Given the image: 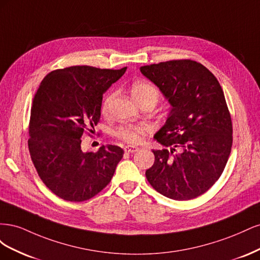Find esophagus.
<instances>
[{
    "label": "esophagus",
    "mask_w": 260,
    "mask_h": 260,
    "mask_svg": "<svg viewBox=\"0 0 260 260\" xmlns=\"http://www.w3.org/2000/svg\"><path fill=\"white\" fill-rule=\"evenodd\" d=\"M124 152L125 153H136L139 151V147L138 146H133V145H127L124 146Z\"/></svg>",
    "instance_id": "esophagus-1"
}]
</instances>
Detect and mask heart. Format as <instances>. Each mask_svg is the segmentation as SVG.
<instances>
[{"instance_id":"heart-1","label":"heart","mask_w":260,"mask_h":260,"mask_svg":"<svg viewBox=\"0 0 260 260\" xmlns=\"http://www.w3.org/2000/svg\"><path fill=\"white\" fill-rule=\"evenodd\" d=\"M132 95L136 99L138 103H143L145 101H149L156 105L159 99V91L152 83L146 81H140L133 83L132 85ZM115 98L114 92H109L104 98L103 104H102V112L106 114L111 106L112 101ZM152 131V125L146 122L139 123H127L116 130V136L124 142L130 144H138L144 140V138Z\"/></svg>"}]
</instances>
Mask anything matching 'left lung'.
<instances>
[{
  "mask_svg": "<svg viewBox=\"0 0 260 260\" xmlns=\"http://www.w3.org/2000/svg\"><path fill=\"white\" fill-rule=\"evenodd\" d=\"M158 86L172 108L155 139L166 146L153 151L145 172L157 192L188 201L207 192L222 175L232 147V121L223 90L209 70L192 59L140 68Z\"/></svg>",
  "mask_w": 260,
  "mask_h": 260,
  "instance_id": "obj_1",
  "label": "left lung"
}]
</instances>
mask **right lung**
Returning a JSON list of instances; mask_svg holds the SVG:
<instances>
[{"mask_svg": "<svg viewBox=\"0 0 260 260\" xmlns=\"http://www.w3.org/2000/svg\"><path fill=\"white\" fill-rule=\"evenodd\" d=\"M121 69L72 66L46 76L32 100L28 147L38 175L58 198L83 202L111 182L123 149L101 146L83 152L81 138L101 118L103 93L125 73Z\"/></svg>", "mask_w": 260, "mask_h": 260, "instance_id": "obj_1", "label": "right lung"}]
</instances>
